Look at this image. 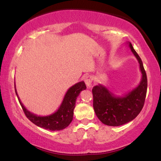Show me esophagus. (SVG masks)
Returning a JSON list of instances; mask_svg holds the SVG:
<instances>
[{"label": "esophagus", "instance_id": "esophagus-1", "mask_svg": "<svg viewBox=\"0 0 161 161\" xmlns=\"http://www.w3.org/2000/svg\"><path fill=\"white\" fill-rule=\"evenodd\" d=\"M92 81H93V77L91 75H86L85 77V83H86L87 87H89L92 85Z\"/></svg>", "mask_w": 161, "mask_h": 161}]
</instances>
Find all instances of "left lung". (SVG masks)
Instances as JSON below:
<instances>
[{"label":"left lung","mask_w":161,"mask_h":161,"mask_svg":"<svg viewBox=\"0 0 161 161\" xmlns=\"http://www.w3.org/2000/svg\"><path fill=\"white\" fill-rule=\"evenodd\" d=\"M128 44L139 64L142 75L139 85L122 97L114 95L101 84L92 88L95 114L107 125L119 126L133 120L141 112L145 104L147 87V75L140 57L134 50L132 44L130 42Z\"/></svg>","instance_id":"8db88e82"}]
</instances>
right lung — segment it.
I'll list each match as a JSON object with an SVG mask.
<instances>
[{
	"mask_svg": "<svg viewBox=\"0 0 161 161\" xmlns=\"http://www.w3.org/2000/svg\"><path fill=\"white\" fill-rule=\"evenodd\" d=\"M85 89H86V86L83 81L70 87L64 96L62 104H60V108L56 112L48 116H40L29 111L24 107L19 97H18L15 85L16 95L17 96L19 104L21 105L26 117L32 123L41 128L51 131L62 130L70 124L73 118V110L75 107V100L79 96V93Z\"/></svg>",
	"mask_w": 161,
	"mask_h": 161,
	"instance_id": "1",
	"label": "right lung"
}]
</instances>
